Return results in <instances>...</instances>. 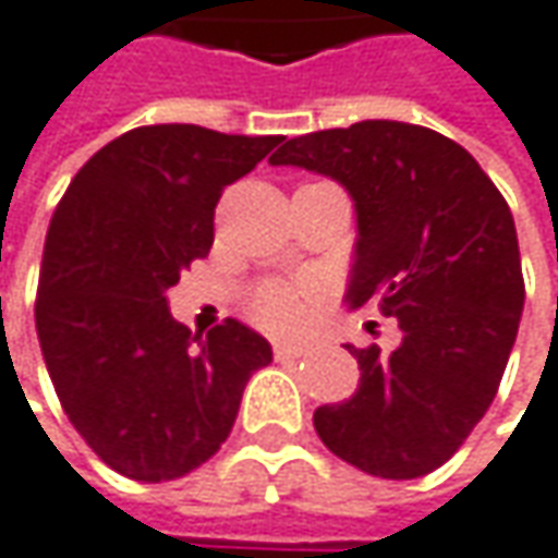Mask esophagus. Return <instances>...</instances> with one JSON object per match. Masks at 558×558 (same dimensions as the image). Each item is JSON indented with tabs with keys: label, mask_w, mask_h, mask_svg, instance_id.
Returning <instances> with one entry per match:
<instances>
[{
	"label": "esophagus",
	"mask_w": 558,
	"mask_h": 558,
	"mask_svg": "<svg viewBox=\"0 0 558 558\" xmlns=\"http://www.w3.org/2000/svg\"><path fill=\"white\" fill-rule=\"evenodd\" d=\"M310 347L300 344V341H275V356L278 360H296V356H303Z\"/></svg>",
	"instance_id": "1"
}]
</instances>
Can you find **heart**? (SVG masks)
I'll return each mask as SVG.
<instances>
[{
    "instance_id": "b5f03b06",
    "label": "heart",
    "mask_w": 558,
    "mask_h": 558,
    "mask_svg": "<svg viewBox=\"0 0 558 558\" xmlns=\"http://www.w3.org/2000/svg\"><path fill=\"white\" fill-rule=\"evenodd\" d=\"M306 296L310 287L306 283H283V280H271L262 283L252 300H248V312L255 322H262L265 328H290L300 322V315L306 310Z\"/></svg>"
}]
</instances>
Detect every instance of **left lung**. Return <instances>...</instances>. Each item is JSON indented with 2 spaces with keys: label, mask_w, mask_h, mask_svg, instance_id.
<instances>
[{
  "label": "left lung",
  "mask_w": 558,
  "mask_h": 558,
  "mask_svg": "<svg viewBox=\"0 0 558 558\" xmlns=\"http://www.w3.org/2000/svg\"><path fill=\"white\" fill-rule=\"evenodd\" d=\"M338 180L356 202L347 306L398 318L395 350L347 347L360 388L315 410L318 439L381 480L433 474L489 410L524 310L514 217L458 142L366 119L271 154Z\"/></svg>",
  "instance_id": "obj_1"
}]
</instances>
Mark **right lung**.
Instances as JSON below:
<instances>
[{
	"instance_id": "right-lung-1",
	"label": "right lung",
	"mask_w": 558,
	"mask_h": 558,
	"mask_svg": "<svg viewBox=\"0 0 558 558\" xmlns=\"http://www.w3.org/2000/svg\"><path fill=\"white\" fill-rule=\"evenodd\" d=\"M280 135L142 125L97 150L50 220L37 338L72 426L116 474L167 483L227 442L243 388L271 344L236 318L198 341L167 290L211 252L223 189Z\"/></svg>"
}]
</instances>
